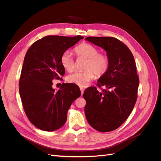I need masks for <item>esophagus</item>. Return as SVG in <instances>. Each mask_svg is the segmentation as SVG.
Listing matches in <instances>:
<instances>
[{
    "mask_svg": "<svg viewBox=\"0 0 161 161\" xmlns=\"http://www.w3.org/2000/svg\"><path fill=\"white\" fill-rule=\"evenodd\" d=\"M80 92H81V95H82V94H83V92H84V89L82 88V87H80Z\"/></svg>",
    "mask_w": 161,
    "mask_h": 161,
    "instance_id": "esophagus-1",
    "label": "esophagus"
}]
</instances>
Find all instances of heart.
<instances>
[{
  "mask_svg": "<svg viewBox=\"0 0 161 161\" xmlns=\"http://www.w3.org/2000/svg\"><path fill=\"white\" fill-rule=\"evenodd\" d=\"M75 52L78 56L87 60L84 66L85 70L76 72L66 77V81L69 83L83 87L94 79L95 73L97 76H101L108 71L109 66L108 57L99 53V50L93 45L87 43H82L75 48ZM60 63L64 69L68 72H71L75 69L74 58L69 51L62 53Z\"/></svg>",
  "mask_w": 161,
  "mask_h": 161,
  "instance_id": "obj_1",
  "label": "heart"
}]
</instances>
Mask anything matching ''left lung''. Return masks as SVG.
<instances>
[{
	"mask_svg": "<svg viewBox=\"0 0 161 161\" xmlns=\"http://www.w3.org/2000/svg\"><path fill=\"white\" fill-rule=\"evenodd\" d=\"M106 52L109 69L97 80L107 89L100 92L96 87L86 89L85 113L91 127L101 132L113 131L126 120L137 99L139 78L133 54L118 39L111 37L85 38Z\"/></svg>",
	"mask_w": 161,
	"mask_h": 161,
	"instance_id": "left-lung-1",
	"label": "left lung"
}]
</instances>
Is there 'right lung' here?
<instances>
[{
	"label": "right lung",
	"instance_id": "1",
	"mask_svg": "<svg viewBox=\"0 0 161 161\" xmlns=\"http://www.w3.org/2000/svg\"><path fill=\"white\" fill-rule=\"evenodd\" d=\"M83 37L48 36L33 43L27 50L19 80V93L28 119L36 128L52 131L64 125L67 112L80 96L79 87L63 83L52 88V80L64 76L60 57Z\"/></svg>",
	"mask_w": 161,
	"mask_h": 161
}]
</instances>
